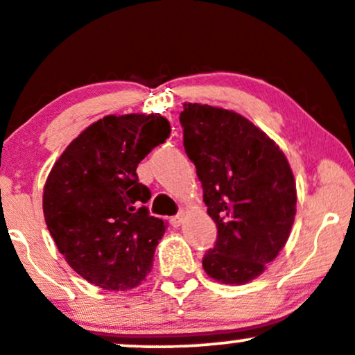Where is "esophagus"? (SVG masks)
Returning a JSON list of instances; mask_svg holds the SVG:
<instances>
[{
  "label": "esophagus",
  "instance_id": "34e87169",
  "mask_svg": "<svg viewBox=\"0 0 355 355\" xmlns=\"http://www.w3.org/2000/svg\"><path fill=\"white\" fill-rule=\"evenodd\" d=\"M182 220H184V214H178V216H174V217H171L169 218V224L173 225V227H179L182 224Z\"/></svg>",
  "mask_w": 355,
  "mask_h": 355
}]
</instances>
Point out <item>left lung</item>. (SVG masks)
<instances>
[{
  "label": "left lung",
  "mask_w": 355,
  "mask_h": 355,
  "mask_svg": "<svg viewBox=\"0 0 355 355\" xmlns=\"http://www.w3.org/2000/svg\"><path fill=\"white\" fill-rule=\"evenodd\" d=\"M179 121L217 225L216 245L202 258L205 273L225 284L252 282L278 257L295 222L296 182L286 156L235 112L184 103Z\"/></svg>",
  "instance_id": "obj_1"
}]
</instances>
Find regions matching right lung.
I'll use <instances>...</instances> for the list:
<instances>
[{
    "label": "right lung",
    "instance_id": "obj_1",
    "mask_svg": "<svg viewBox=\"0 0 355 355\" xmlns=\"http://www.w3.org/2000/svg\"><path fill=\"white\" fill-rule=\"evenodd\" d=\"M161 115H108L65 148L44 186L47 229L76 273L110 291L133 290L153 266L166 232L144 204L139 161L169 137Z\"/></svg>",
    "mask_w": 355,
    "mask_h": 355
}]
</instances>
